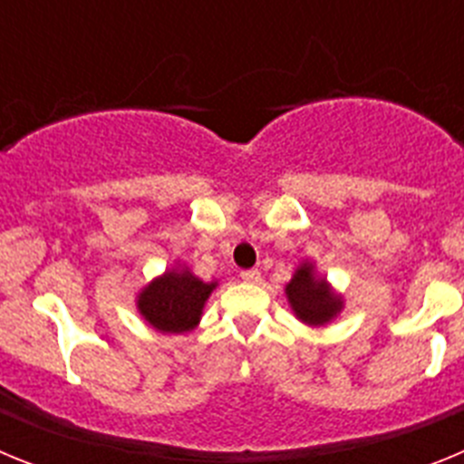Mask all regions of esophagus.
I'll return each instance as SVG.
<instances>
[{
	"label": "esophagus",
	"mask_w": 464,
	"mask_h": 464,
	"mask_svg": "<svg viewBox=\"0 0 464 464\" xmlns=\"http://www.w3.org/2000/svg\"><path fill=\"white\" fill-rule=\"evenodd\" d=\"M241 278H244L246 283H253V285H256V283L262 281V274L257 272V269H246V272H241Z\"/></svg>",
	"instance_id": "obj_1"
}]
</instances>
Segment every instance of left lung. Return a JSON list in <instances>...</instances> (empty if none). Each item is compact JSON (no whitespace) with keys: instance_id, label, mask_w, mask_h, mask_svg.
I'll return each instance as SVG.
<instances>
[{"instance_id":"1","label":"left lung","mask_w":464,"mask_h":464,"mask_svg":"<svg viewBox=\"0 0 464 464\" xmlns=\"http://www.w3.org/2000/svg\"><path fill=\"white\" fill-rule=\"evenodd\" d=\"M283 293L295 318L309 327L330 325L332 321H337V315L346 306L343 295L332 288V283L323 274H318L315 262L311 260L299 262Z\"/></svg>"}]
</instances>
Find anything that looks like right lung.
<instances>
[{"instance_id": "right-lung-1", "label": "right lung", "mask_w": 464, "mask_h": 464, "mask_svg": "<svg viewBox=\"0 0 464 464\" xmlns=\"http://www.w3.org/2000/svg\"><path fill=\"white\" fill-rule=\"evenodd\" d=\"M218 281H202L188 265L176 260L137 293L134 304L146 325L162 334H188L202 321L207 299Z\"/></svg>"}]
</instances>
